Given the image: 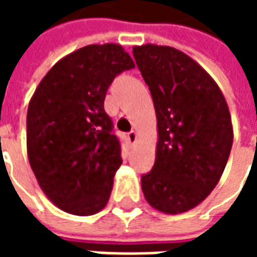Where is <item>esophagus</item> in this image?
Here are the masks:
<instances>
[{
    "instance_id": "obj_1",
    "label": "esophagus",
    "mask_w": 257,
    "mask_h": 257,
    "mask_svg": "<svg viewBox=\"0 0 257 257\" xmlns=\"http://www.w3.org/2000/svg\"><path fill=\"white\" fill-rule=\"evenodd\" d=\"M128 140H129V143H131V145H135V143H136V140H138V132H135V131L129 132Z\"/></svg>"
}]
</instances>
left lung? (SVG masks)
<instances>
[{"label":"left lung","mask_w":257,"mask_h":257,"mask_svg":"<svg viewBox=\"0 0 257 257\" xmlns=\"http://www.w3.org/2000/svg\"><path fill=\"white\" fill-rule=\"evenodd\" d=\"M134 58L149 85L158 142L151 172L142 176L146 201L162 213L193 209L219 183L232 146L228 106L215 79L176 48L146 44Z\"/></svg>","instance_id":"obj_1"}]
</instances>
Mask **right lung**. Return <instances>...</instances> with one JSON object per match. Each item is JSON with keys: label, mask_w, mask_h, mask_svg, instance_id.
Returning <instances> with one entry per match:
<instances>
[{"label": "right lung", "mask_w": 257, "mask_h": 257, "mask_svg": "<svg viewBox=\"0 0 257 257\" xmlns=\"http://www.w3.org/2000/svg\"><path fill=\"white\" fill-rule=\"evenodd\" d=\"M134 67L121 45L93 44L60 59L37 86L27 110V157L59 209L90 216L108 202L122 160L104 97L115 75Z\"/></svg>", "instance_id": "add662e5"}]
</instances>
